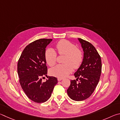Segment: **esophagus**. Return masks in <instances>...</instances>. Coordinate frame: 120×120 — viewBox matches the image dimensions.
I'll list each match as a JSON object with an SVG mask.
<instances>
[{"instance_id": "obj_1", "label": "esophagus", "mask_w": 120, "mask_h": 120, "mask_svg": "<svg viewBox=\"0 0 120 120\" xmlns=\"http://www.w3.org/2000/svg\"><path fill=\"white\" fill-rule=\"evenodd\" d=\"M63 79V78H61V77H58V78L57 79H58V81H62Z\"/></svg>"}]
</instances>
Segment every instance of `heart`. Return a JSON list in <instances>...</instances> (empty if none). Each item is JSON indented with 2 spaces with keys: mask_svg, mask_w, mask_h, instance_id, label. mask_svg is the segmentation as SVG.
<instances>
[{
  "mask_svg": "<svg viewBox=\"0 0 120 120\" xmlns=\"http://www.w3.org/2000/svg\"><path fill=\"white\" fill-rule=\"evenodd\" d=\"M56 47L60 55H65L64 64L57 65L50 70V74L58 77H64L72 72L73 68H78L83 61V55L82 50L76 47L74 44L65 39L59 41ZM45 58L49 66H54L56 63L57 53L52 48L45 50Z\"/></svg>",
  "mask_w": 120,
  "mask_h": 120,
  "instance_id": "heart-1",
  "label": "heart"
}]
</instances>
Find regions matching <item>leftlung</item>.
<instances>
[{"label": "left lung", "instance_id": "1", "mask_svg": "<svg viewBox=\"0 0 120 120\" xmlns=\"http://www.w3.org/2000/svg\"><path fill=\"white\" fill-rule=\"evenodd\" d=\"M84 52L81 66L74 73L76 80H71L67 90L71 99L81 101L89 98L95 90L100 80L102 71L101 58L92 44L78 38ZM79 79V83H77Z\"/></svg>", "mask_w": 120, "mask_h": 120}]
</instances>
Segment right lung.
I'll return each mask as SVG.
<instances>
[{"mask_svg": "<svg viewBox=\"0 0 120 120\" xmlns=\"http://www.w3.org/2000/svg\"><path fill=\"white\" fill-rule=\"evenodd\" d=\"M52 40L40 39L29 44L22 51L18 62L20 84L27 97L36 103L47 101L58 82L55 77L47 76L45 82L41 79L44 75L47 76L45 52Z\"/></svg>", "mask_w": 120, "mask_h": 120, "instance_id": "1", "label": "right lung"}]
</instances>
